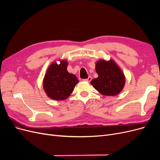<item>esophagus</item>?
Wrapping results in <instances>:
<instances>
[{
	"label": "esophagus",
	"instance_id": "esophagus-1",
	"mask_svg": "<svg viewBox=\"0 0 160 160\" xmlns=\"http://www.w3.org/2000/svg\"><path fill=\"white\" fill-rule=\"evenodd\" d=\"M91 79H92V78H91V77H89L88 79H84V81H88V82H90V81H91Z\"/></svg>",
	"mask_w": 160,
	"mask_h": 160
}]
</instances>
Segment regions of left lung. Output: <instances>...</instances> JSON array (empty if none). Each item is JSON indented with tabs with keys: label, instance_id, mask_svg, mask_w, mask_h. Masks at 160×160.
Here are the masks:
<instances>
[{
	"label": "left lung",
	"instance_id": "8db88e82",
	"mask_svg": "<svg viewBox=\"0 0 160 160\" xmlns=\"http://www.w3.org/2000/svg\"><path fill=\"white\" fill-rule=\"evenodd\" d=\"M95 71L98 77L91 80V84L101 94L115 96L123 90L125 77L122 70L113 59H99L95 63Z\"/></svg>",
	"mask_w": 160,
	"mask_h": 160
}]
</instances>
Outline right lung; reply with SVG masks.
I'll return each mask as SVG.
<instances>
[{
    "instance_id": "right-lung-1",
    "label": "right lung",
    "mask_w": 160,
    "mask_h": 160,
    "mask_svg": "<svg viewBox=\"0 0 160 160\" xmlns=\"http://www.w3.org/2000/svg\"><path fill=\"white\" fill-rule=\"evenodd\" d=\"M68 62L61 60L60 63L53 62L48 67L42 81L43 89L49 98L65 100L72 93L79 83L77 77L67 71Z\"/></svg>"
}]
</instances>
